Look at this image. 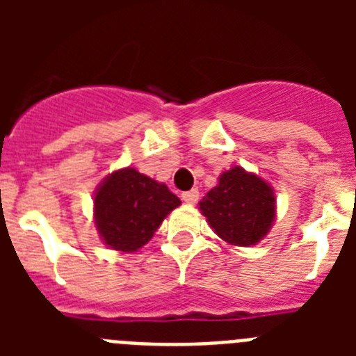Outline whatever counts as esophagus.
<instances>
[{
	"instance_id": "1",
	"label": "esophagus",
	"mask_w": 356,
	"mask_h": 356,
	"mask_svg": "<svg viewBox=\"0 0 356 356\" xmlns=\"http://www.w3.org/2000/svg\"><path fill=\"white\" fill-rule=\"evenodd\" d=\"M181 200H184L185 203H188V205H193V203H196V201L200 200V191H197V188L187 191V193L181 194Z\"/></svg>"
}]
</instances>
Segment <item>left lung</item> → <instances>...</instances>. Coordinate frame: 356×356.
<instances>
[{"instance_id":"8db88e82","label":"left lung","mask_w":356,"mask_h":356,"mask_svg":"<svg viewBox=\"0 0 356 356\" xmlns=\"http://www.w3.org/2000/svg\"><path fill=\"white\" fill-rule=\"evenodd\" d=\"M200 210L222 241L253 246L275 221V193L257 175L234 168L200 201Z\"/></svg>"}]
</instances>
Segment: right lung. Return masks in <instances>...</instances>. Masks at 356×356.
<instances>
[{"label":"right lung","instance_id":"add662e5","mask_svg":"<svg viewBox=\"0 0 356 356\" xmlns=\"http://www.w3.org/2000/svg\"><path fill=\"white\" fill-rule=\"evenodd\" d=\"M181 205L168 187L134 168L106 176L94 196V219L99 237L115 251L143 248L171 210Z\"/></svg>","mask_w":356,"mask_h":356}]
</instances>
